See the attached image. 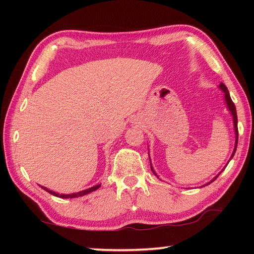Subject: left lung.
<instances>
[{"instance_id":"1","label":"left lung","mask_w":254,"mask_h":254,"mask_svg":"<svg viewBox=\"0 0 254 254\" xmlns=\"http://www.w3.org/2000/svg\"><path fill=\"white\" fill-rule=\"evenodd\" d=\"M220 88L222 89L223 92H224V96H225V102H226V105H227V109H229V111L231 112V114H232V117H233V123H234V131H235V145H234V150H233V153H232V156H231V159L233 158V156H234V153H235V151H236V147H238V139H239V131H238V115H236V109H235V105H234V103H233V101L231 100V96H230V93H229V91H227V88H226V86L223 84V83H221L220 84ZM150 158V157H149ZM230 159V160H231ZM150 167H151V170H152V173L157 176V174H156V171L153 170V168H152V166H151V162H150ZM223 171V170H222ZM221 171V173H222ZM220 173V174H221ZM218 174V175H220ZM218 175L216 176V177H214L212 180H210L209 183H207V184H205L204 186H207V185H209L210 183H213L215 179H216L217 177H218Z\"/></svg>"}]
</instances>
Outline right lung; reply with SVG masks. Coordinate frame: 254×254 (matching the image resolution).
<instances>
[{"mask_svg": "<svg viewBox=\"0 0 254 254\" xmlns=\"http://www.w3.org/2000/svg\"><path fill=\"white\" fill-rule=\"evenodd\" d=\"M100 187H101V184H98V185H95V186H93V187H91V188L85 189V190H81V191H78V192H72V194H67V195H66V194H58V192L50 190V189H48L47 187L41 186V188L45 189L46 191H48L49 194L54 195V196H57V197H60V198H76V197H80V196L87 195V194H89V192L96 190V189H98Z\"/></svg>", "mask_w": 254, "mask_h": 254, "instance_id": "1", "label": "right lung"}]
</instances>
